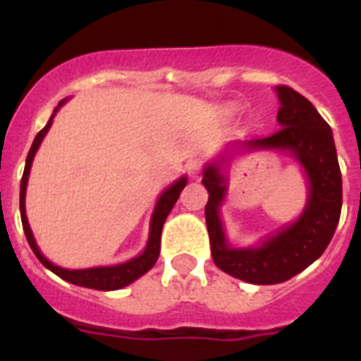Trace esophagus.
<instances>
[{"mask_svg":"<svg viewBox=\"0 0 361 361\" xmlns=\"http://www.w3.org/2000/svg\"><path fill=\"white\" fill-rule=\"evenodd\" d=\"M202 166H204V159L200 157V155H195V157H191L185 164L187 172H189V176H191V178H198V174H200Z\"/></svg>","mask_w":361,"mask_h":361,"instance_id":"34e87169","label":"esophagus"}]
</instances>
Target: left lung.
<instances>
[{"label":"left lung","mask_w":361,"mask_h":361,"mask_svg":"<svg viewBox=\"0 0 361 361\" xmlns=\"http://www.w3.org/2000/svg\"><path fill=\"white\" fill-rule=\"evenodd\" d=\"M281 109L279 130L264 138L238 142L241 149H283L288 152L309 181L305 209L292 225H286L257 247L236 249L226 241L219 208L226 195V157L204 169L202 183L209 197L206 204V225L215 266L225 274L252 285H277L311 266L326 251L334 238L343 204L341 170L330 125L322 120L311 101L288 86H277Z\"/></svg>","instance_id":"1"}]
</instances>
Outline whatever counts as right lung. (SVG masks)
Listing matches in <instances>:
<instances>
[{
    "mask_svg": "<svg viewBox=\"0 0 361 361\" xmlns=\"http://www.w3.org/2000/svg\"><path fill=\"white\" fill-rule=\"evenodd\" d=\"M65 101L58 104V109L54 110L52 118L48 120V123L44 125V129H41L37 133L35 140L31 144V149L27 153V159H25V169L24 176H22V181H20V217H22V226H24V234L27 238V243L35 252V257L41 260V264L44 268H48L50 271L65 279L67 283H73V285L86 286V288H93V290H118V288H123V286L130 285L133 281H136L138 277L149 271V269L155 266L159 258V251H161V231H163V225L166 217H169L170 209L174 208V204L178 202L180 198V192L183 191V187L187 183V178H180L178 181H174L169 189H164L163 195L159 197L157 204H155V209H153L152 223H149V238H147L146 249L135 257L133 260H127L123 264H116V266H103V268H87V269H65L59 268L56 264H52L44 255L41 252V249L37 247V241L33 238V232L30 228V223H27V217H25V187H27V178H30L31 163H33V157H35L37 149L41 146L42 138L50 129L52 125L54 116L59 110V106L63 104Z\"/></svg>",
    "mask_w": 361,
    "mask_h": 361,
    "instance_id": "add662e5",
    "label": "right lung"
}]
</instances>
